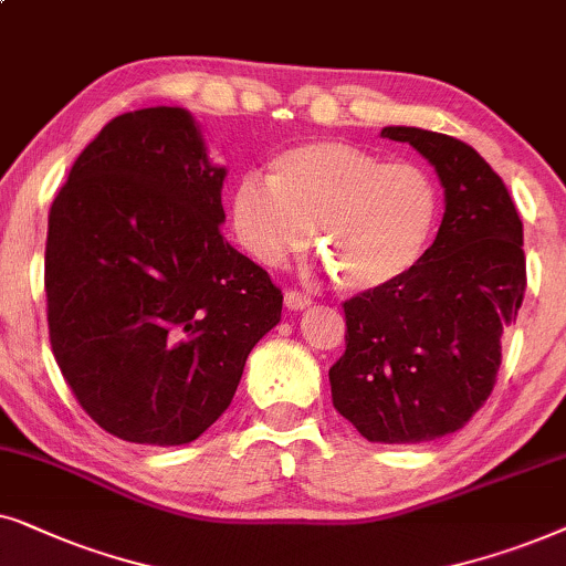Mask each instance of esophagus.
<instances>
[{"mask_svg":"<svg viewBox=\"0 0 566 566\" xmlns=\"http://www.w3.org/2000/svg\"><path fill=\"white\" fill-rule=\"evenodd\" d=\"M313 300L305 295V292H297V290H287L284 292V305L290 307V311H303V307L311 305Z\"/></svg>","mask_w":566,"mask_h":566,"instance_id":"34e87169","label":"esophagus"}]
</instances>
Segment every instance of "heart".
Instances as JSON below:
<instances>
[{"instance_id":"1","label":"heart","mask_w":566,"mask_h":566,"mask_svg":"<svg viewBox=\"0 0 566 566\" xmlns=\"http://www.w3.org/2000/svg\"><path fill=\"white\" fill-rule=\"evenodd\" d=\"M440 209V186L424 165L386 163L349 142H311L279 153L269 178L238 176L230 222L240 248L263 266H282L315 230L338 284L373 292L424 259Z\"/></svg>"}]
</instances>
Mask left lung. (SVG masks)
Returning a JSON list of instances; mask_svg holds the SVG:
<instances>
[{
  "label": "left lung",
  "mask_w": 566,
  "mask_h": 566,
  "mask_svg": "<svg viewBox=\"0 0 566 566\" xmlns=\"http://www.w3.org/2000/svg\"><path fill=\"white\" fill-rule=\"evenodd\" d=\"M434 165L446 214L424 259L396 284L344 303L346 352L328 370L334 409L370 442L455 432L492 394L502 334L525 295L523 222L507 186L465 142L386 126Z\"/></svg>",
  "instance_id": "8db88e82"
}]
</instances>
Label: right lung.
Instances as JSON below:
<instances>
[{
	"label": "right lung",
	"instance_id": "right-lung-1",
	"mask_svg": "<svg viewBox=\"0 0 566 566\" xmlns=\"http://www.w3.org/2000/svg\"><path fill=\"white\" fill-rule=\"evenodd\" d=\"M222 180L191 113L157 105L108 120L51 205V352L126 442L207 432L282 318V290L222 235Z\"/></svg>",
	"mask_w": 566,
	"mask_h": 566
}]
</instances>
